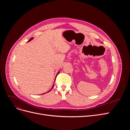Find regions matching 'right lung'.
Here are the masks:
<instances>
[{
  "label": "right lung",
  "instance_id": "obj_1",
  "mask_svg": "<svg viewBox=\"0 0 130 130\" xmlns=\"http://www.w3.org/2000/svg\"><path fill=\"white\" fill-rule=\"evenodd\" d=\"M32 38H31V39H30V40H29V41L28 42H29V41H30V40H32ZM59 74V72H58V73H57V74ZM57 75H56V76H57ZM54 85H53V87H54ZM53 87H52V88H53ZM52 89H51L50 90H52ZM49 91H50V90H49Z\"/></svg>",
  "mask_w": 130,
  "mask_h": 130
}]
</instances>
